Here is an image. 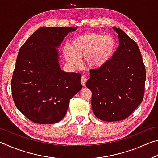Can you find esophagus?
Instances as JSON below:
<instances>
[{
	"label": "esophagus",
	"mask_w": 158,
	"mask_h": 158,
	"mask_svg": "<svg viewBox=\"0 0 158 158\" xmlns=\"http://www.w3.org/2000/svg\"><path fill=\"white\" fill-rule=\"evenodd\" d=\"M86 81H87L86 77H84V76H83V77H81V84H82L83 86H85V83H86Z\"/></svg>",
	"instance_id": "1"
}]
</instances>
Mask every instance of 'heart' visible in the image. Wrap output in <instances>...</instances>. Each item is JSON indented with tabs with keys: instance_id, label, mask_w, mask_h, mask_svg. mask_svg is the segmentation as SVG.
I'll use <instances>...</instances> for the list:
<instances>
[{
	"instance_id": "b5f03b06",
	"label": "heart",
	"mask_w": 158,
	"mask_h": 158,
	"mask_svg": "<svg viewBox=\"0 0 158 158\" xmlns=\"http://www.w3.org/2000/svg\"><path fill=\"white\" fill-rule=\"evenodd\" d=\"M116 47L114 37L87 33L74 38L64 53L69 63H77L78 58L85 57V62L90 68H99L113 58Z\"/></svg>"
}]
</instances>
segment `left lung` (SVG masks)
<instances>
[{"label": "left lung", "instance_id": "8db88e82", "mask_svg": "<svg viewBox=\"0 0 158 158\" xmlns=\"http://www.w3.org/2000/svg\"><path fill=\"white\" fill-rule=\"evenodd\" d=\"M119 46L109 62L90 70L86 87L92 92L95 116L104 121H118L129 117L143 100L146 68L137 44L121 29Z\"/></svg>", "mask_w": 158, "mask_h": 158}]
</instances>
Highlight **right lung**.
<instances>
[{
    "mask_svg": "<svg viewBox=\"0 0 158 158\" xmlns=\"http://www.w3.org/2000/svg\"><path fill=\"white\" fill-rule=\"evenodd\" d=\"M77 28L43 26L19 51L11 81L12 98L21 113L33 123L60 121L70 99L81 89V74L60 69L56 49Z\"/></svg>",
    "mask_w": 158,
    "mask_h": 158,
    "instance_id": "obj_1",
    "label": "right lung"
}]
</instances>
